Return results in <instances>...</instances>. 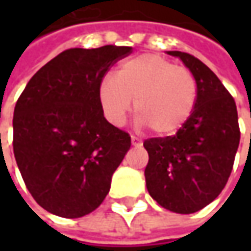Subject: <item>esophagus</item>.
<instances>
[{
  "instance_id": "34e87169",
  "label": "esophagus",
  "mask_w": 251,
  "mask_h": 251,
  "mask_svg": "<svg viewBox=\"0 0 251 251\" xmlns=\"http://www.w3.org/2000/svg\"><path fill=\"white\" fill-rule=\"evenodd\" d=\"M131 144H132V147H141L142 145V142L138 138H135V137L131 138Z\"/></svg>"
}]
</instances>
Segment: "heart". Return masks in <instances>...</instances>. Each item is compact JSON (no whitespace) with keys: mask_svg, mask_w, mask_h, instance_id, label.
<instances>
[{"mask_svg":"<svg viewBox=\"0 0 251 251\" xmlns=\"http://www.w3.org/2000/svg\"><path fill=\"white\" fill-rule=\"evenodd\" d=\"M106 119L121 126L134 101L135 117L156 135L180 130L193 114L197 82L186 67L156 54H142L121 64L114 76H104L98 88Z\"/></svg>","mask_w":251,"mask_h":251,"instance_id":"1","label":"heart"}]
</instances>
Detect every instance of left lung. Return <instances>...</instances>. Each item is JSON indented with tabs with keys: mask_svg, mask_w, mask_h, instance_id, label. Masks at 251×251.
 Masks as SVG:
<instances>
[{
	"mask_svg": "<svg viewBox=\"0 0 251 251\" xmlns=\"http://www.w3.org/2000/svg\"><path fill=\"white\" fill-rule=\"evenodd\" d=\"M186 64L197 82V101L184 126L168 137L144 141L150 160L145 181L160 207L177 214L197 212L226 186L240 128L235 99L197 57L168 51Z\"/></svg>",
	"mask_w": 251,
	"mask_h": 251,
	"instance_id": "1",
	"label": "left lung"
}]
</instances>
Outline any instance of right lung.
<instances>
[{"instance_id": "1", "label": "right lung", "mask_w": 251, "mask_h": 251, "mask_svg": "<svg viewBox=\"0 0 251 251\" xmlns=\"http://www.w3.org/2000/svg\"><path fill=\"white\" fill-rule=\"evenodd\" d=\"M131 51L127 46L68 49L34 74L15 104L18 168L36 202L54 215L95 211L130 150L128 132L104 119L98 88Z\"/></svg>"}]
</instances>
